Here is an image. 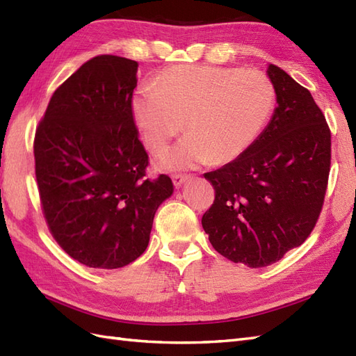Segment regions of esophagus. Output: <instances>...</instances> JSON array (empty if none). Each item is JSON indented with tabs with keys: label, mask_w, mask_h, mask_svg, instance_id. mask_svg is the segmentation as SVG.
Instances as JSON below:
<instances>
[{
	"label": "esophagus",
	"mask_w": 356,
	"mask_h": 356,
	"mask_svg": "<svg viewBox=\"0 0 356 356\" xmlns=\"http://www.w3.org/2000/svg\"><path fill=\"white\" fill-rule=\"evenodd\" d=\"M187 181H190L188 175H174V177H172V182H174V186L177 188H179L182 184H186Z\"/></svg>",
	"instance_id": "34e87169"
}]
</instances>
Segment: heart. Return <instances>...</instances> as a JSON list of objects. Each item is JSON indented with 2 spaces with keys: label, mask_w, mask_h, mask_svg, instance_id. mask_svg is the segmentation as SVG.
<instances>
[{
  "label": "heart",
  "mask_w": 356,
  "mask_h": 356,
  "mask_svg": "<svg viewBox=\"0 0 356 356\" xmlns=\"http://www.w3.org/2000/svg\"><path fill=\"white\" fill-rule=\"evenodd\" d=\"M275 102V86L261 71L177 65L160 72L153 88L138 89L131 106L139 135L153 153L187 126L190 134L156 159L160 169L187 170L212 160L227 163L246 153Z\"/></svg>",
  "instance_id": "1"
}]
</instances>
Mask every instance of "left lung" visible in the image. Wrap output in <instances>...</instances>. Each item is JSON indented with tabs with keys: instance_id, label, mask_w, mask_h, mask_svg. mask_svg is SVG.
<instances>
[{
	"instance_id": "left-lung-1",
	"label": "left lung",
	"mask_w": 356,
	"mask_h": 356,
	"mask_svg": "<svg viewBox=\"0 0 356 356\" xmlns=\"http://www.w3.org/2000/svg\"><path fill=\"white\" fill-rule=\"evenodd\" d=\"M276 108L254 145L208 172L215 200L202 227L213 250L233 263L270 266L314 230L324 203L331 134L303 86L268 63Z\"/></svg>"
}]
</instances>
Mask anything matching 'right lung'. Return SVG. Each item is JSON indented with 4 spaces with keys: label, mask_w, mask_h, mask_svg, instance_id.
I'll use <instances>...</instances> for the list:
<instances>
[{
    "label": "right lung",
    "mask_w": 356,
    "mask_h": 356,
    "mask_svg": "<svg viewBox=\"0 0 356 356\" xmlns=\"http://www.w3.org/2000/svg\"><path fill=\"white\" fill-rule=\"evenodd\" d=\"M138 62L102 55L53 93L34 141L40 199L53 238L74 260L118 268L143 255L168 175L145 177L132 115Z\"/></svg>",
    "instance_id": "1"
}]
</instances>
